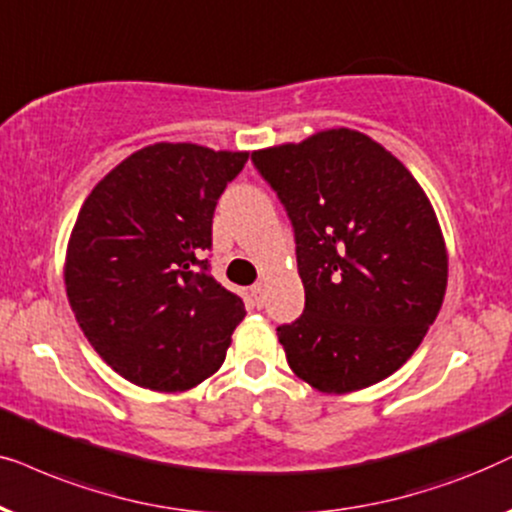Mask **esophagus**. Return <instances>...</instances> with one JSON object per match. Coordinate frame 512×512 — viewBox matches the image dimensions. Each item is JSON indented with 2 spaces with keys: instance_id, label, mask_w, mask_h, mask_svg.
Here are the masks:
<instances>
[{
  "instance_id": "34e87169",
  "label": "esophagus",
  "mask_w": 512,
  "mask_h": 512,
  "mask_svg": "<svg viewBox=\"0 0 512 512\" xmlns=\"http://www.w3.org/2000/svg\"><path fill=\"white\" fill-rule=\"evenodd\" d=\"M250 295H252V299H255L257 304L262 306V302H264V285H262V283H255V285H252V288H250Z\"/></svg>"
}]
</instances>
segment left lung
<instances>
[{"label": "left lung", "mask_w": 512, "mask_h": 512, "mask_svg": "<svg viewBox=\"0 0 512 512\" xmlns=\"http://www.w3.org/2000/svg\"><path fill=\"white\" fill-rule=\"evenodd\" d=\"M295 231L304 311L278 325L292 372L323 393L393 374L417 351L447 288L431 201L379 142L349 128L252 152Z\"/></svg>", "instance_id": "obj_1"}]
</instances>
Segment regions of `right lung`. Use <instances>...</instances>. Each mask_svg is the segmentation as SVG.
I'll list each match as a JSON object with an SVG mask.
<instances>
[{
    "instance_id": "right-lung-1",
    "label": "right lung",
    "mask_w": 512,
    "mask_h": 512,
    "mask_svg": "<svg viewBox=\"0 0 512 512\" xmlns=\"http://www.w3.org/2000/svg\"><path fill=\"white\" fill-rule=\"evenodd\" d=\"M248 154L159 142L88 194L65 262L67 299L100 358L152 391L220 370L243 299L210 276L217 199Z\"/></svg>"
}]
</instances>
